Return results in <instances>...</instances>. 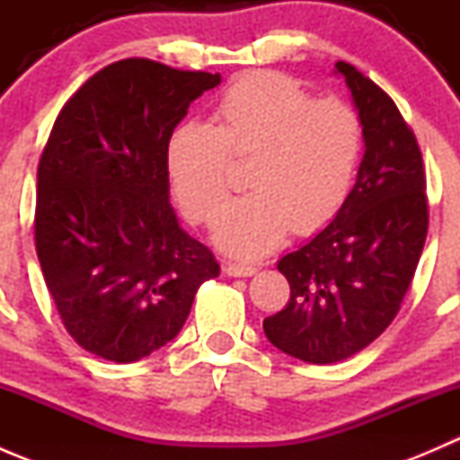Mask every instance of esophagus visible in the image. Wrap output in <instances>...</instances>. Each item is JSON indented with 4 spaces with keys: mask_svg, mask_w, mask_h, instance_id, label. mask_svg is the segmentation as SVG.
<instances>
[{
    "mask_svg": "<svg viewBox=\"0 0 460 460\" xmlns=\"http://www.w3.org/2000/svg\"><path fill=\"white\" fill-rule=\"evenodd\" d=\"M222 271L231 278H249L258 271V267L253 264H238V262H225L222 264Z\"/></svg>",
    "mask_w": 460,
    "mask_h": 460,
    "instance_id": "34e87169",
    "label": "esophagus"
}]
</instances>
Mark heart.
<instances>
[{
  "label": "heart",
  "instance_id": "heart-1",
  "mask_svg": "<svg viewBox=\"0 0 460 460\" xmlns=\"http://www.w3.org/2000/svg\"><path fill=\"white\" fill-rule=\"evenodd\" d=\"M363 122L347 102L314 100L291 77L258 71L234 82L211 127L184 122L166 144L171 189L184 216L208 225L226 198L231 160H252V193L222 208L213 240L222 252L256 258L289 231L312 235L345 204L363 153Z\"/></svg>",
  "mask_w": 460,
  "mask_h": 460
}]
</instances>
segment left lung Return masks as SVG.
Segmentation results:
<instances>
[{"mask_svg": "<svg viewBox=\"0 0 460 460\" xmlns=\"http://www.w3.org/2000/svg\"><path fill=\"white\" fill-rule=\"evenodd\" d=\"M336 71L363 122L358 178L336 217L280 258L278 271L291 296L262 323L273 347L314 365L349 358L389 327L419 267L429 222L414 131L369 77L347 62Z\"/></svg>", "mask_w": 460, "mask_h": 460, "instance_id": "obj_1", "label": "left lung"}]
</instances>
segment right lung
Returning a JSON list of instances; mask_svg holds the SVG:
<instances>
[{
    "instance_id": "add662e5",
    "label": "right lung",
    "mask_w": 460,
    "mask_h": 460,
    "mask_svg": "<svg viewBox=\"0 0 460 460\" xmlns=\"http://www.w3.org/2000/svg\"><path fill=\"white\" fill-rule=\"evenodd\" d=\"M220 73L146 58L109 64L59 111L37 166L35 249L64 327L133 363L173 341L220 273L169 202L166 144Z\"/></svg>"
}]
</instances>
